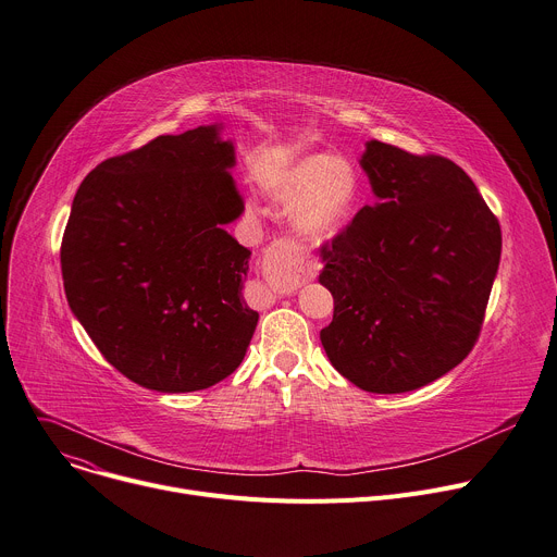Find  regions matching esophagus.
Returning <instances> with one entry per match:
<instances>
[{
  "label": "esophagus",
  "instance_id": "obj_1",
  "mask_svg": "<svg viewBox=\"0 0 557 557\" xmlns=\"http://www.w3.org/2000/svg\"><path fill=\"white\" fill-rule=\"evenodd\" d=\"M262 269L264 275L271 282H284L293 280L305 273V262H302V252L298 246L290 244L288 239H275L262 257ZM271 298H277V293H271Z\"/></svg>",
  "mask_w": 557,
  "mask_h": 557
}]
</instances>
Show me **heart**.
Returning a JSON list of instances; mask_svg holds the SVG:
<instances>
[{"mask_svg": "<svg viewBox=\"0 0 557 557\" xmlns=\"http://www.w3.org/2000/svg\"><path fill=\"white\" fill-rule=\"evenodd\" d=\"M273 201L290 206L293 228L307 239L336 235L358 201L356 168L329 152H313L288 161L264 178Z\"/></svg>", "mask_w": 557, "mask_h": 557, "instance_id": "heart-1", "label": "heart"}]
</instances>
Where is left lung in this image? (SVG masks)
Wrapping results in <instances>:
<instances>
[{"instance_id": "left-lung-1", "label": "left lung", "mask_w": 557, "mask_h": 557, "mask_svg": "<svg viewBox=\"0 0 557 557\" xmlns=\"http://www.w3.org/2000/svg\"><path fill=\"white\" fill-rule=\"evenodd\" d=\"M376 201L320 248L333 320L320 331L338 372L374 394L419 389L474 347L499 269V221L450 159L367 140Z\"/></svg>"}]
</instances>
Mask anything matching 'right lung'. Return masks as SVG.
<instances>
[{
    "mask_svg": "<svg viewBox=\"0 0 557 557\" xmlns=\"http://www.w3.org/2000/svg\"><path fill=\"white\" fill-rule=\"evenodd\" d=\"M224 125L159 136L91 170L73 197L60 264L66 302L98 351L154 392H197L242 364L259 313Z\"/></svg>",
    "mask_w": 557,
    "mask_h": 557,
    "instance_id": "add662e5",
    "label": "right lung"
}]
</instances>
